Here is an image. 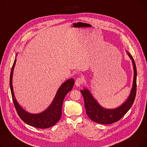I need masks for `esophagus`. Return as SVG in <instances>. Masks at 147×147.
Segmentation results:
<instances>
[{"label":"esophagus","instance_id":"1","mask_svg":"<svg viewBox=\"0 0 147 147\" xmlns=\"http://www.w3.org/2000/svg\"><path fill=\"white\" fill-rule=\"evenodd\" d=\"M83 81H84V79H83V78H78V79H77L76 80V82H75V84H76V85L77 86H80V85H82V84H83Z\"/></svg>","mask_w":147,"mask_h":147}]
</instances>
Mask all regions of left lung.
<instances>
[{
    "instance_id": "obj_1",
    "label": "left lung",
    "mask_w": 147,
    "mask_h": 147,
    "mask_svg": "<svg viewBox=\"0 0 147 147\" xmlns=\"http://www.w3.org/2000/svg\"><path fill=\"white\" fill-rule=\"evenodd\" d=\"M126 52L130 58L132 59L134 76L130 94L124 103L115 109H106L98 104L89 90L84 88L83 90H80L84 98V107L87 115L91 120L97 123L109 125L119 121L124 116L134 104L136 93V67L132 56L127 51Z\"/></svg>"
}]
</instances>
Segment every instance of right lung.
Masks as SVG:
<instances>
[{
  "label": "right lung",
  "mask_w": 147,
  "mask_h": 147,
  "mask_svg": "<svg viewBox=\"0 0 147 147\" xmlns=\"http://www.w3.org/2000/svg\"><path fill=\"white\" fill-rule=\"evenodd\" d=\"M16 59H15L11 68L9 84L13 102L20 117L27 125L37 128L46 129L55 125L61 119L64 99L68 92L72 90L74 84V79H69L61 84L52 102L47 109L38 114H31L23 109L15 98L12 86V76Z\"/></svg>",
  "instance_id": "right-lung-1"
}]
</instances>
